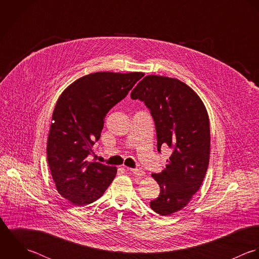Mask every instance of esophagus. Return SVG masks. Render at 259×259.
I'll return each instance as SVG.
<instances>
[{"instance_id":"34e87169","label":"esophagus","mask_w":259,"mask_h":259,"mask_svg":"<svg viewBox=\"0 0 259 259\" xmlns=\"http://www.w3.org/2000/svg\"><path fill=\"white\" fill-rule=\"evenodd\" d=\"M126 170H127V171H130V172H132L133 174L138 175V176L144 175V171H142V170H140V169H137V168H129V167H126Z\"/></svg>"}]
</instances>
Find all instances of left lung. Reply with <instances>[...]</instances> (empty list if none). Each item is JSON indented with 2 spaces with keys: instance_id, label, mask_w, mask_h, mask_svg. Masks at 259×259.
Segmentation results:
<instances>
[{
  "instance_id": "8db88e82",
  "label": "left lung",
  "mask_w": 259,
  "mask_h": 259,
  "mask_svg": "<svg viewBox=\"0 0 259 259\" xmlns=\"http://www.w3.org/2000/svg\"><path fill=\"white\" fill-rule=\"evenodd\" d=\"M143 101L155 122L157 149L173 150L166 168L152 177L160 186L150 207L162 216L186 206L199 190L210 155V126L205 105L176 78L148 75L131 92Z\"/></svg>"
}]
</instances>
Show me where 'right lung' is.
Returning <instances> with one entry per match:
<instances>
[{"mask_svg":"<svg viewBox=\"0 0 259 259\" xmlns=\"http://www.w3.org/2000/svg\"><path fill=\"white\" fill-rule=\"evenodd\" d=\"M144 76L142 72H97L77 79L60 95L53 111L47 158L57 191L84 206L100 198L117 168L88 160L94 153L109 110Z\"/></svg>","mask_w":259,"mask_h":259,"instance_id":"obj_1","label":"right lung"}]
</instances>
